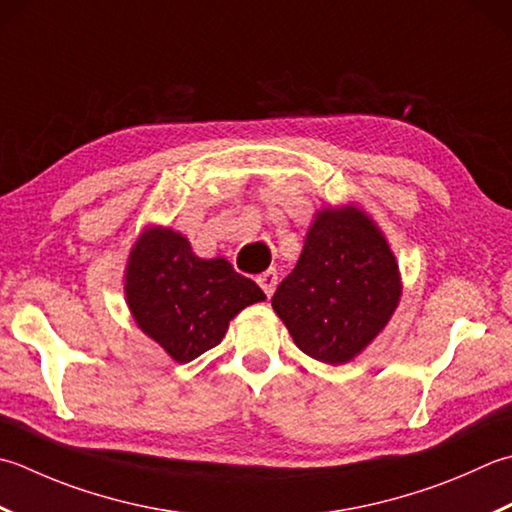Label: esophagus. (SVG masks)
<instances>
[{
    "label": "esophagus",
    "instance_id": "obj_1",
    "mask_svg": "<svg viewBox=\"0 0 512 512\" xmlns=\"http://www.w3.org/2000/svg\"><path fill=\"white\" fill-rule=\"evenodd\" d=\"M255 282L259 284V288L264 290L266 297H270V295L275 293V286H277V273H275V270H266V273L257 275Z\"/></svg>",
    "mask_w": 512,
    "mask_h": 512
}]
</instances>
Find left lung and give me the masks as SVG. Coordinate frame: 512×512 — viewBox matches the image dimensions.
Wrapping results in <instances>:
<instances>
[{
    "label": "left lung",
    "mask_w": 512,
    "mask_h": 512,
    "mask_svg": "<svg viewBox=\"0 0 512 512\" xmlns=\"http://www.w3.org/2000/svg\"><path fill=\"white\" fill-rule=\"evenodd\" d=\"M395 257L357 208L322 210L299 262L273 295L299 350L344 364L373 342L399 302Z\"/></svg>",
    "instance_id": "obj_1"
}]
</instances>
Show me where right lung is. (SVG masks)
I'll return each mask as SVG.
<instances>
[{
  "label": "right lung",
  "mask_w": 512,
  "mask_h": 512,
  "mask_svg": "<svg viewBox=\"0 0 512 512\" xmlns=\"http://www.w3.org/2000/svg\"><path fill=\"white\" fill-rule=\"evenodd\" d=\"M126 299L139 328L188 364L222 342L239 310L266 295L226 259H199L186 237L148 228L130 253Z\"/></svg>",
  "instance_id": "right-lung-1"
}]
</instances>
